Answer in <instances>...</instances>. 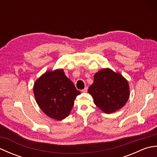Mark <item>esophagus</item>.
Masks as SVG:
<instances>
[{
  "mask_svg": "<svg viewBox=\"0 0 157 157\" xmlns=\"http://www.w3.org/2000/svg\"><path fill=\"white\" fill-rule=\"evenodd\" d=\"M87 91H88V87H85V88L83 89L82 90V92H87Z\"/></svg>",
  "mask_w": 157,
  "mask_h": 157,
  "instance_id": "34e87169",
  "label": "esophagus"
}]
</instances>
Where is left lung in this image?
I'll return each instance as SVG.
<instances>
[{"mask_svg":"<svg viewBox=\"0 0 157 157\" xmlns=\"http://www.w3.org/2000/svg\"><path fill=\"white\" fill-rule=\"evenodd\" d=\"M94 102L105 113H115L125 106L129 97L128 82L121 73L110 68L96 72L88 90Z\"/></svg>","mask_w":157,"mask_h":157,"instance_id":"8db88e82","label":"left lung"}]
</instances>
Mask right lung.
<instances>
[{
  "label": "right lung",
  "mask_w": 157,
  "mask_h": 157,
  "mask_svg": "<svg viewBox=\"0 0 157 157\" xmlns=\"http://www.w3.org/2000/svg\"><path fill=\"white\" fill-rule=\"evenodd\" d=\"M33 91L42 111L57 121L69 115L76 96L80 94L63 69L48 70L43 73L34 82Z\"/></svg>",
  "instance_id": "obj_1"
}]
</instances>
